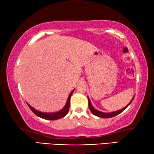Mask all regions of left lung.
<instances>
[{
  "label": "left lung",
  "instance_id": "left-lung-1",
  "mask_svg": "<svg viewBox=\"0 0 154 154\" xmlns=\"http://www.w3.org/2000/svg\"><path fill=\"white\" fill-rule=\"evenodd\" d=\"M134 97V96L133 97V99H132V100L130 101V103H129L125 107H124V108L121 109L120 110H118V111L110 112V113H104V112H100V111H98V110H97L96 109L94 108V107L92 106V104H91V103L90 99L88 97V107H89V109L91 110V112L93 113V114L96 116H98V117H100V118H112V117L116 116H117V115H118L119 114H120V113L122 112L125 109L127 108L128 106L131 103V102L133 101Z\"/></svg>",
  "mask_w": 154,
  "mask_h": 154
}]
</instances>
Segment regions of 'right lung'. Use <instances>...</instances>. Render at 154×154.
<instances>
[{
    "mask_svg": "<svg viewBox=\"0 0 154 154\" xmlns=\"http://www.w3.org/2000/svg\"><path fill=\"white\" fill-rule=\"evenodd\" d=\"M74 89L72 91V92L70 93V94L68 96V98H67V100L66 105L63 109H61L60 111L59 112H53V113H44V112H41L38 111V110L35 109L33 107H31L28 103H27L28 105V106L30 109L35 114H36L37 116H38L41 118H43V119L45 120H58L60 119V118H63L65 116H66L67 113H68L69 111V108L70 106V103H69V101H70V98H71V96L72 95L73 92H74Z\"/></svg>",
    "mask_w": 154,
    "mask_h": 154,
    "instance_id": "obj_1",
    "label": "right lung"
}]
</instances>
